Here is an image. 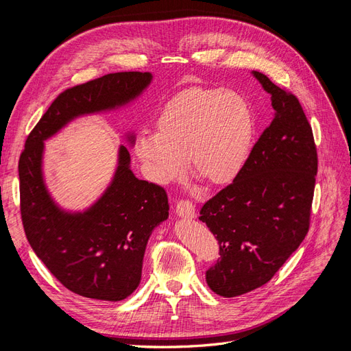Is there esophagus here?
<instances>
[{
  "instance_id": "obj_1",
  "label": "esophagus",
  "mask_w": 351,
  "mask_h": 351,
  "mask_svg": "<svg viewBox=\"0 0 351 351\" xmlns=\"http://www.w3.org/2000/svg\"><path fill=\"white\" fill-rule=\"evenodd\" d=\"M176 214L182 218H187V219H192L196 217V212H195V206L192 202L189 200H180L178 204L176 205Z\"/></svg>"
}]
</instances>
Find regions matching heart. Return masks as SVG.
<instances>
[{
  "label": "heart",
  "instance_id": "heart-1",
  "mask_svg": "<svg viewBox=\"0 0 351 351\" xmlns=\"http://www.w3.org/2000/svg\"><path fill=\"white\" fill-rule=\"evenodd\" d=\"M254 119L247 101L232 90L193 89L168 102L156 132H142L136 156L151 180L168 184L186 171L210 184L232 182L252 152Z\"/></svg>",
  "mask_w": 351,
  "mask_h": 351
}]
</instances>
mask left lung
I'll return each instance as SVG.
<instances>
[{
  "instance_id": "1",
  "label": "left lung",
  "mask_w": 351,
  "mask_h": 351,
  "mask_svg": "<svg viewBox=\"0 0 351 351\" xmlns=\"http://www.w3.org/2000/svg\"><path fill=\"white\" fill-rule=\"evenodd\" d=\"M271 95L274 119L243 171L200 209L219 243L209 289L236 297L267 284L309 230L317 155L312 127L294 95L252 71Z\"/></svg>"
}]
</instances>
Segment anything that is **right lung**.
<instances>
[{"label":"right lung","instance_id":"1","mask_svg":"<svg viewBox=\"0 0 351 351\" xmlns=\"http://www.w3.org/2000/svg\"><path fill=\"white\" fill-rule=\"evenodd\" d=\"M152 73H112L62 92L29 134L19 161L20 210L27 241L54 277L79 295L120 302L141 284L152 231L168 218L165 190L137 178L120 145L110 184L92 205H58L45 182V142L80 117L119 111L142 97ZM130 147L136 136L127 132Z\"/></svg>","mask_w":351,"mask_h":351}]
</instances>
